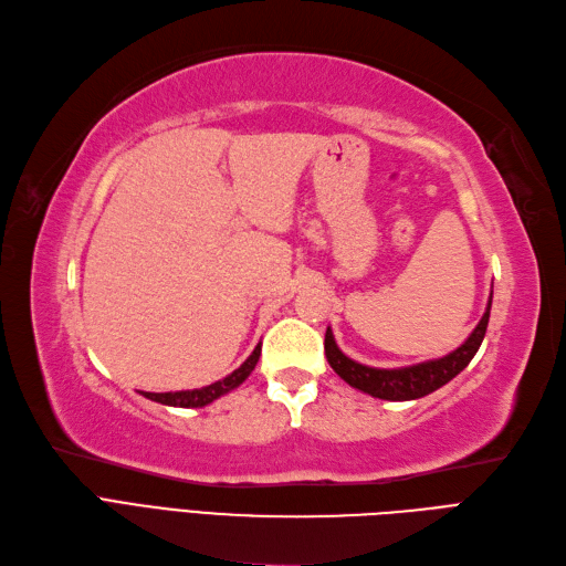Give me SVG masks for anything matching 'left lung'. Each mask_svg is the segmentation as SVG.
I'll return each instance as SVG.
<instances>
[{
    "instance_id": "1",
    "label": "left lung",
    "mask_w": 566,
    "mask_h": 566,
    "mask_svg": "<svg viewBox=\"0 0 566 566\" xmlns=\"http://www.w3.org/2000/svg\"><path fill=\"white\" fill-rule=\"evenodd\" d=\"M490 308H492V297L490 304H486L484 316L480 318L478 327L471 333V337L465 339L457 350L447 354L442 358L436 360H426V363H417L409 367H396V369H381V367H367L360 365L356 360H350L348 356H344L333 329L327 327L325 333V356L329 367L348 384L358 388L363 394H369L381 400H417L423 398L428 394L438 391L440 386H444L447 381H452L461 369L473 360V356L478 354V348L484 339L486 333V323H490Z\"/></svg>"
}]
</instances>
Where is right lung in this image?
<instances>
[{
	"label": "right lung",
	"mask_w": 566,
	"mask_h": 566,
	"mask_svg": "<svg viewBox=\"0 0 566 566\" xmlns=\"http://www.w3.org/2000/svg\"><path fill=\"white\" fill-rule=\"evenodd\" d=\"M260 354H262V344L255 346V350H252L250 358L239 367L233 369L231 375H227L224 379L210 384V386H203V388H193V391H175V394H143L145 398L154 400V402H161V405H170V407H203L212 400H218L220 396L233 391V388L241 386L248 375L255 369L258 360H260Z\"/></svg>",
	"instance_id": "add662e5"
}]
</instances>
